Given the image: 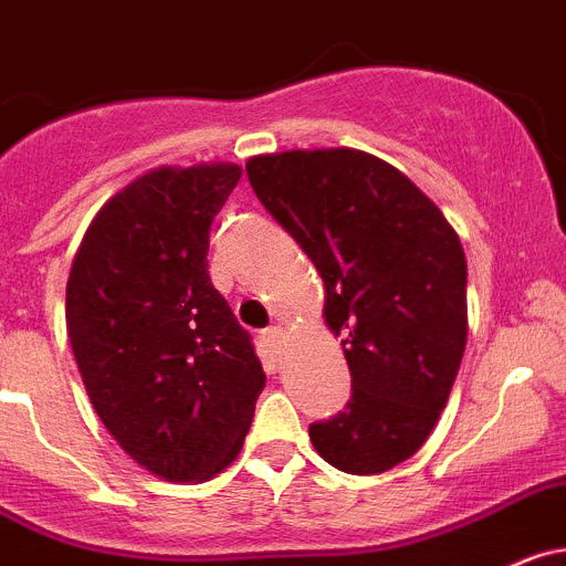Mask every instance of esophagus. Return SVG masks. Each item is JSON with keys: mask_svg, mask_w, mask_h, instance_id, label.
<instances>
[{"mask_svg": "<svg viewBox=\"0 0 566 566\" xmlns=\"http://www.w3.org/2000/svg\"><path fill=\"white\" fill-rule=\"evenodd\" d=\"M263 338H266L272 347H280V342H283V327H280V325L266 327V331H263Z\"/></svg>", "mask_w": 566, "mask_h": 566, "instance_id": "1", "label": "esophagus"}]
</instances>
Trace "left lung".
<instances>
[{"mask_svg": "<svg viewBox=\"0 0 566 566\" xmlns=\"http://www.w3.org/2000/svg\"><path fill=\"white\" fill-rule=\"evenodd\" d=\"M261 206L325 283V322L353 375L347 408L308 428L349 475L411 459L448 406L467 344V258L444 213L360 149H292L247 160Z\"/></svg>", "mask_w": 566, "mask_h": 566, "instance_id": "left-lung-1", "label": "left lung"}]
</instances>
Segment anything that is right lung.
Instances as JSON below:
<instances>
[{"instance_id": "add662e5", "label": "right lung", "mask_w": 566, "mask_h": 566, "mask_svg": "<svg viewBox=\"0 0 566 566\" xmlns=\"http://www.w3.org/2000/svg\"><path fill=\"white\" fill-rule=\"evenodd\" d=\"M239 180L235 164L147 171L99 208L69 272V342L91 406L164 481L233 464L266 386L208 274L213 217Z\"/></svg>"}]
</instances>
